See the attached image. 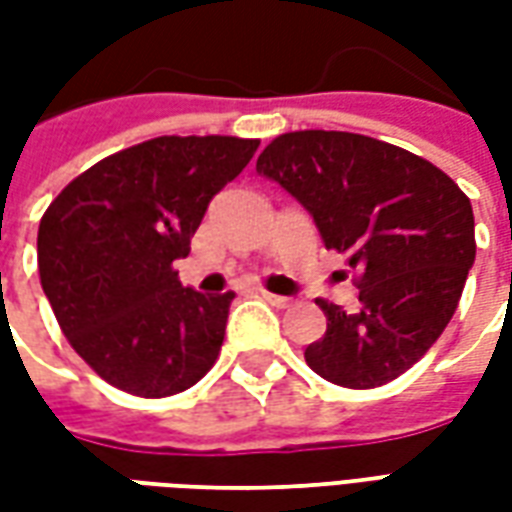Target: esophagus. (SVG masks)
<instances>
[{
  "mask_svg": "<svg viewBox=\"0 0 512 512\" xmlns=\"http://www.w3.org/2000/svg\"><path fill=\"white\" fill-rule=\"evenodd\" d=\"M260 296H263L271 307H279V310H285V307L293 304V299H288V296H277V293H268V290H260Z\"/></svg>",
  "mask_w": 512,
  "mask_h": 512,
  "instance_id": "esophagus-1",
  "label": "esophagus"
}]
</instances>
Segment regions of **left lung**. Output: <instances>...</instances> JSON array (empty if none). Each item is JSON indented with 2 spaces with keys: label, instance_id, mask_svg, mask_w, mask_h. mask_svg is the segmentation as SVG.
I'll return each mask as SVG.
<instances>
[{
  "label": "left lung",
  "instance_id": "obj_1",
  "mask_svg": "<svg viewBox=\"0 0 512 512\" xmlns=\"http://www.w3.org/2000/svg\"><path fill=\"white\" fill-rule=\"evenodd\" d=\"M257 172L288 189L354 268L359 307L318 299L326 334L304 351L307 365L348 389L403 376L458 310L477 252L469 197L425 158L348 131L277 136Z\"/></svg>",
  "mask_w": 512,
  "mask_h": 512
}]
</instances>
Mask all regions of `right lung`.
I'll return each instance as SVG.
<instances>
[{
  "mask_svg": "<svg viewBox=\"0 0 512 512\" xmlns=\"http://www.w3.org/2000/svg\"><path fill=\"white\" fill-rule=\"evenodd\" d=\"M260 139L156 136L84 169L38 227V271L54 318L106 384L136 397L178 395L219 359L235 293L183 288L205 208Z\"/></svg>",
  "mask_w": 512,
  "mask_h": 512,
  "instance_id": "obj_1",
  "label": "right lung"
}]
</instances>
